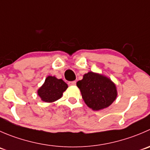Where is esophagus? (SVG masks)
<instances>
[{"instance_id": "1", "label": "esophagus", "mask_w": 150, "mask_h": 150, "mask_svg": "<svg viewBox=\"0 0 150 150\" xmlns=\"http://www.w3.org/2000/svg\"><path fill=\"white\" fill-rule=\"evenodd\" d=\"M68 84H69V86H75L76 85V82H75V81H71V82L68 83Z\"/></svg>"}]
</instances>
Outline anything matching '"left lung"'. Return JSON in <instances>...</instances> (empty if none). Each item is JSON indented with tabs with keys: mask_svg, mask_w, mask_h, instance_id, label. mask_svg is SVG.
Here are the masks:
<instances>
[{
	"mask_svg": "<svg viewBox=\"0 0 150 150\" xmlns=\"http://www.w3.org/2000/svg\"><path fill=\"white\" fill-rule=\"evenodd\" d=\"M83 100L88 107L94 110L108 107L116 100L117 90L116 85L106 76L93 72L83 75L77 82Z\"/></svg>",
	"mask_w": 150,
	"mask_h": 150,
	"instance_id": "1",
	"label": "left lung"
}]
</instances>
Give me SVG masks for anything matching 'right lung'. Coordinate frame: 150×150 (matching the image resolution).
<instances>
[{"instance_id":"1","label":"right lung","mask_w":150,"mask_h":150,"mask_svg":"<svg viewBox=\"0 0 150 150\" xmlns=\"http://www.w3.org/2000/svg\"><path fill=\"white\" fill-rule=\"evenodd\" d=\"M67 88V84L62 79H58L55 76H47L37 93L42 101L53 103L60 99Z\"/></svg>"}]
</instances>
